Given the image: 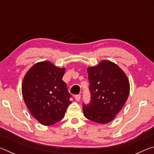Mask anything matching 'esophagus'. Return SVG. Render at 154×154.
Instances as JSON below:
<instances>
[{"label":"esophagus","mask_w":154,"mask_h":154,"mask_svg":"<svg viewBox=\"0 0 154 154\" xmlns=\"http://www.w3.org/2000/svg\"><path fill=\"white\" fill-rule=\"evenodd\" d=\"M75 99H76V100H77V101H79V100H80V98H81V95H80V94L75 95Z\"/></svg>","instance_id":"1"}]
</instances>
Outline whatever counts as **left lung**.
Returning <instances> with one entry per match:
<instances>
[{
  "instance_id": "left-lung-1",
  "label": "left lung",
  "mask_w": 154,
  "mask_h": 154,
  "mask_svg": "<svg viewBox=\"0 0 154 154\" xmlns=\"http://www.w3.org/2000/svg\"><path fill=\"white\" fill-rule=\"evenodd\" d=\"M90 101L83 104L85 117L98 124L113 120L126 102L130 83L118 65L103 60L97 66L88 67Z\"/></svg>"
}]
</instances>
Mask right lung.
<instances>
[{
    "label": "right lung",
    "instance_id": "obj_1",
    "mask_svg": "<svg viewBox=\"0 0 154 154\" xmlns=\"http://www.w3.org/2000/svg\"><path fill=\"white\" fill-rule=\"evenodd\" d=\"M64 72V68L44 61L33 65L23 79L22 92L26 105L34 118L45 126L63 119L71 103V94L62 80Z\"/></svg>",
    "mask_w": 154,
    "mask_h": 154
}]
</instances>
